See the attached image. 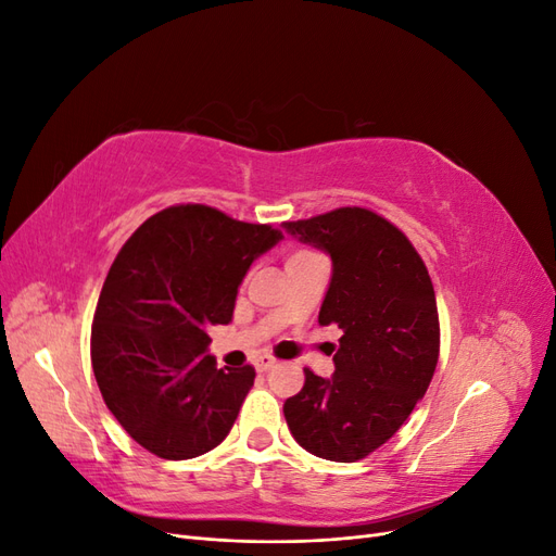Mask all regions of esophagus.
Returning <instances> with one entry per match:
<instances>
[{"mask_svg":"<svg viewBox=\"0 0 556 556\" xmlns=\"http://www.w3.org/2000/svg\"><path fill=\"white\" fill-rule=\"evenodd\" d=\"M276 366V357L274 355H268V352H260V355L255 357V368L257 371H268V368H274Z\"/></svg>","mask_w":556,"mask_h":556,"instance_id":"obj_1","label":"esophagus"}]
</instances>
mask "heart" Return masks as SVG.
<instances>
[{
    "label": "heart",
    "instance_id": "b5f03b06",
    "mask_svg": "<svg viewBox=\"0 0 556 556\" xmlns=\"http://www.w3.org/2000/svg\"><path fill=\"white\" fill-rule=\"evenodd\" d=\"M306 255H313V250H296L290 260H296V257H306Z\"/></svg>",
    "mask_w": 556,
    "mask_h": 556
}]
</instances>
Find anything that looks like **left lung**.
<instances>
[{
    "label": "left lung",
    "mask_w": 556,
    "mask_h": 556,
    "mask_svg": "<svg viewBox=\"0 0 556 556\" xmlns=\"http://www.w3.org/2000/svg\"><path fill=\"white\" fill-rule=\"evenodd\" d=\"M282 227L331 255L317 319L343 331L333 376L304 368L285 419L315 457L359 462L392 439L429 390L441 352L433 282L406 233L368 208L343 206Z\"/></svg>",
    "instance_id": "left-lung-1"
}]
</instances>
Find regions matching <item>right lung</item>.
Masks as SVG:
<instances>
[{
    "instance_id": "obj_1",
    "label": "right lung",
    "mask_w": 556,
    "mask_h": 556,
    "mask_svg": "<svg viewBox=\"0 0 556 556\" xmlns=\"http://www.w3.org/2000/svg\"><path fill=\"white\" fill-rule=\"evenodd\" d=\"M280 239L271 225L176 204L117 252L92 319V371L113 417L155 457H199L237 422L255 368H217L206 329L229 323L250 264Z\"/></svg>"
}]
</instances>
